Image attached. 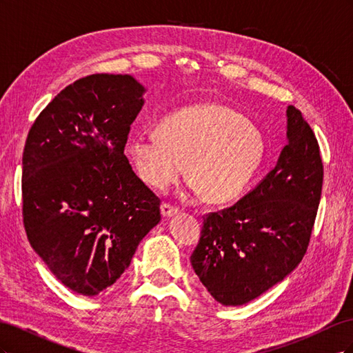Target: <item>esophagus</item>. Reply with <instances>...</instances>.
<instances>
[{"label":"esophagus","instance_id":"obj_1","mask_svg":"<svg viewBox=\"0 0 353 353\" xmlns=\"http://www.w3.org/2000/svg\"><path fill=\"white\" fill-rule=\"evenodd\" d=\"M160 212H162V215H163L165 218H168V216H174V215H176V213H178V209H176V208H174V206L168 205V203H163V205L160 206Z\"/></svg>","mask_w":353,"mask_h":353}]
</instances>
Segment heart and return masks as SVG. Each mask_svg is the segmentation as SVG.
<instances>
[{
    "label": "heart",
    "mask_w": 353,
    "mask_h": 353,
    "mask_svg": "<svg viewBox=\"0 0 353 353\" xmlns=\"http://www.w3.org/2000/svg\"><path fill=\"white\" fill-rule=\"evenodd\" d=\"M130 153L138 176L165 190L183 174L203 200L239 199L259 169L265 143L258 128L227 105L205 103L170 113L152 135H135Z\"/></svg>",
    "instance_id": "1"
}]
</instances>
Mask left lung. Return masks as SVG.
Segmentation results:
<instances>
[{
    "instance_id": "8db88e82",
    "label": "left lung",
    "mask_w": 353,
    "mask_h": 353,
    "mask_svg": "<svg viewBox=\"0 0 353 353\" xmlns=\"http://www.w3.org/2000/svg\"><path fill=\"white\" fill-rule=\"evenodd\" d=\"M287 144L271 172L236 205L203 216L191 265L216 302L240 306L283 281L306 253L324 168L312 128L287 108Z\"/></svg>"
}]
</instances>
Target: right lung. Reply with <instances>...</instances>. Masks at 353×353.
Wrapping results in <instances>:
<instances>
[{"label": "right lung", "instance_id": "1", "mask_svg": "<svg viewBox=\"0 0 353 353\" xmlns=\"http://www.w3.org/2000/svg\"><path fill=\"white\" fill-rule=\"evenodd\" d=\"M144 91L131 74L81 78L48 103L26 138L28 240L57 280L83 296L116 283L160 221V199L123 154Z\"/></svg>", "mask_w": 353, "mask_h": 353}]
</instances>
